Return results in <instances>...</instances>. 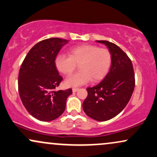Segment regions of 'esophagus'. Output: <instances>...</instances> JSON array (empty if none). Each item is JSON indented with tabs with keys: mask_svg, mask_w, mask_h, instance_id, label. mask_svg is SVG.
<instances>
[{
	"mask_svg": "<svg viewBox=\"0 0 157 157\" xmlns=\"http://www.w3.org/2000/svg\"><path fill=\"white\" fill-rule=\"evenodd\" d=\"M79 90L78 88H73L72 89V91L73 92H76V91H77Z\"/></svg>",
	"mask_w": 157,
	"mask_h": 157,
	"instance_id": "1",
	"label": "esophagus"
}]
</instances>
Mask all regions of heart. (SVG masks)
<instances>
[{
    "label": "heart",
    "instance_id": "b5f03b06",
    "mask_svg": "<svg viewBox=\"0 0 157 157\" xmlns=\"http://www.w3.org/2000/svg\"><path fill=\"white\" fill-rule=\"evenodd\" d=\"M78 64L80 71L64 81L67 87H78L90 80L98 82L102 80L111 67V54L107 48L84 44L71 48L68 56L58 55L55 60L57 71L66 75L72 73Z\"/></svg>",
    "mask_w": 157,
    "mask_h": 157
}]
</instances>
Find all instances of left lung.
<instances>
[{
    "label": "left lung",
    "mask_w": 157,
    "mask_h": 157,
    "mask_svg": "<svg viewBox=\"0 0 157 157\" xmlns=\"http://www.w3.org/2000/svg\"><path fill=\"white\" fill-rule=\"evenodd\" d=\"M97 42L109 48L111 66L101 82L87 88L82 109L89 117L106 121L119 114L130 100L135 86L134 71L131 59L118 46L107 40Z\"/></svg>",
    "instance_id": "1"
}]
</instances>
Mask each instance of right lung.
<instances>
[{
	"instance_id": "1",
	"label": "right lung",
	"mask_w": 157,
	"mask_h": 157,
	"mask_svg": "<svg viewBox=\"0 0 157 157\" xmlns=\"http://www.w3.org/2000/svg\"><path fill=\"white\" fill-rule=\"evenodd\" d=\"M67 40L52 37L40 41L28 52L20 68L18 91L23 105L32 117L48 122L64 112L72 89L55 91L63 80L55 60Z\"/></svg>"
}]
</instances>
